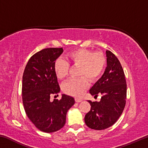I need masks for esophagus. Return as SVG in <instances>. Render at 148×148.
Returning <instances> with one entry per match:
<instances>
[{"instance_id": "obj_1", "label": "esophagus", "mask_w": 148, "mask_h": 148, "mask_svg": "<svg viewBox=\"0 0 148 148\" xmlns=\"http://www.w3.org/2000/svg\"><path fill=\"white\" fill-rule=\"evenodd\" d=\"M75 101H76V102H82V99H80V98H75Z\"/></svg>"}]
</instances>
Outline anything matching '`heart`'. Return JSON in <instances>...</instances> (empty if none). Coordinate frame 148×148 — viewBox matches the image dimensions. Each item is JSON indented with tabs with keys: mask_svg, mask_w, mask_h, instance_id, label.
I'll use <instances>...</instances> for the list:
<instances>
[{
	"mask_svg": "<svg viewBox=\"0 0 148 148\" xmlns=\"http://www.w3.org/2000/svg\"><path fill=\"white\" fill-rule=\"evenodd\" d=\"M68 62L58 59L55 62L54 70L57 77L63 79L68 76L70 64L79 66V78L71 79L62 86L63 91L76 97L83 94L89 86V82H94L99 78L104 71L106 59L103 54L94 53L91 50L79 48L70 51L66 55Z\"/></svg>",
	"mask_w": 148,
	"mask_h": 148,
	"instance_id": "b5f03b06",
	"label": "heart"
}]
</instances>
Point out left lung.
<instances>
[{
	"label": "left lung",
	"instance_id": "1",
	"mask_svg": "<svg viewBox=\"0 0 148 148\" xmlns=\"http://www.w3.org/2000/svg\"><path fill=\"white\" fill-rule=\"evenodd\" d=\"M107 67L101 78L89 90L95 97L101 95L100 102L88 101L91 109L85 116L90 129L103 130L116 123L126 104L127 84L123 69L116 56L106 51Z\"/></svg>",
	"mask_w": 148,
	"mask_h": 148
}]
</instances>
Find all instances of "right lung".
I'll return each instance as SVG.
<instances>
[{
  "label": "right lung",
  "mask_w": 148,
  "mask_h": 148,
  "mask_svg": "<svg viewBox=\"0 0 148 148\" xmlns=\"http://www.w3.org/2000/svg\"><path fill=\"white\" fill-rule=\"evenodd\" d=\"M62 47L46 48L32 56L25 69L22 80V100L27 117L44 132H53L64 127L66 113L75 103L73 97L62 95L61 99L50 101L60 91L54 70Z\"/></svg>",
  "instance_id": "obj_1"
}]
</instances>
